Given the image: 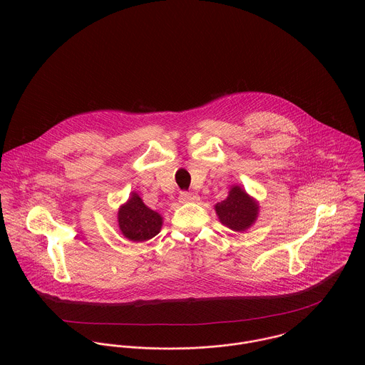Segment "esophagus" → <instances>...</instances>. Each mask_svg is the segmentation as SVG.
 Masks as SVG:
<instances>
[{"instance_id":"34e87169","label":"esophagus","mask_w":365,"mask_h":365,"mask_svg":"<svg viewBox=\"0 0 365 365\" xmlns=\"http://www.w3.org/2000/svg\"><path fill=\"white\" fill-rule=\"evenodd\" d=\"M197 199H199V196H197V195H195V193H192V192H186V190L180 192V196H179V200H180L182 203L195 202V200H197Z\"/></svg>"}]
</instances>
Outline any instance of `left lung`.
<instances>
[{
    "instance_id": "8db88e82",
    "label": "left lung",
    "mask_w": 365,
    "mask_h": 365,
    "mask_svg": "<svg viewBox=\"0 0 365 365\" xmlns=\"http://www.w3.org/2000/svg\"><path fill=\"white\" fill-rule=\"evenodd\" d=\"M220 221L234 231L247 230L257 218V203L240 186H234L225 200L215 205Z\"/></svg>"
}]
</instances>
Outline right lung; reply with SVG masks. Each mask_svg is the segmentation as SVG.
I'll use <instances>...</instances> for the list:
<instances>
[{
  "mask_svg": "<svg viewBox=\"0 0 365 365\" xmlns=\"http://www.w3.org/2000/svg\"><path fill=\"white\" fill-rule=\"evenodd\" d=\"M120 230L128 240L141 242L158 235L162 228V217L147 207L137 193L121 206L118 212Z\"/></svg>",
  "mask_w": 365,
  "mask_h": 365,
  "instance_id": "add662e5",
  "label": "right lung"
}]
</instances>
